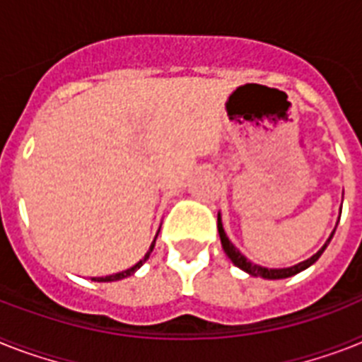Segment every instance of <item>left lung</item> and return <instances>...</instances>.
<instances>
[{
  "mask_svg": "<svg viewBox=\"0 0 362 362\" xmlns=\"http://www.w3.org/2000/svg\"><path fill=\"white\" fill-rule=\"evenodd\" d=\"M337 223H339V222H337ZM335 229H333V233H331V237L327 238V242H325L324 246H322V250H318V252L310 257V259H307V261L298 262V264H294V267H291V268H264V267H259V264H253L252 261H247L246 257L242 255L237 247L233 246V242L229 240L228 235H226V231H223L222 218H220V213H218V233H220V240H222L223 252L228 253V257L231 259V262L235 264V267H238L240 270L247 272L250 276L264 277V279H285V277L296 276V274H300V272H303L305 268H309L310 264H315V262L320 259V255L324 253L325 247H327V244L331 242L333 235H335Z\"/></svg>",
  "mask_w": 362,
  "mask_h": 362,
  "instance_id": "obj_1",
  "label": "left lung"
}]
</instances>
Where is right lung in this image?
<instances>
[{"mask_svg": "<svg viewBox=\"0 0 362 362\" xmlns=\"http://www.w3.org/2000/svg\"><path fill=\"white\" fill-rule=\"evenodd\" d=\"M157 235H159V233H157ZM157 235H155V240H157ZM155 240L151 242V246H149V250H148V253H146V255H144V259H142V261L136 262V264H134V267L127 268V270H124V272H118V274H112V276H105V277H92V279H94V281H103V283H105V281H118V279H124V277H129L131 274H134V272L139 270V268L142 267V264H144L146 261H148L149 253L153 252Z\"/></svg>", "mask_w": 362, "mask_h": 362, "instance_id": "obj_1", "label": "right lung"}]
</instances>
